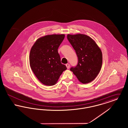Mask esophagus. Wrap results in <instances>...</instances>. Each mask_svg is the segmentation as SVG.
<instances>
[{"mask_svg": "<svg viewBox=\"0 0 128 128\" xmlns=\"http://www.w3.org/2000/svg\"><path fill=\"white\" fill-rule=\"evenodd\" d=\"M66 67H67L68 69V68H70V64H68V63H67V64H66Z\"/></svg>", "mask_w": 128, "mask_h": 128, "instance_id": "1", "label": "esophagus"}]
</instances>
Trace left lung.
<instances>
[{
  "instance_id": "left-lung-1",
  "label": "left lung",
  "mask_w": 128,
  "mask_h": 128,
  "mask_svg": "<svg viewBox=\"0 0 128 128\" xmlns=\"http://www.w3.org/2000/svg\"><path fill=\"white\" fill-rule=\"evenodd\" d=\"M67 39L75 50L78 58L77 66L70 70L82 84L94 79L102 65V53L95 41L85 34H68Z\"/></svg>"
}]
</instances>
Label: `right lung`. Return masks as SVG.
<instances>
[{
  "label": "right lung",
  "instance_id": "obj_1",
  "mask_svg": "<svg viewBox=\"0 0 128 128\" xmlns=\"http://www.w3.org/2000/svg\"><path fill=\"white\" fill-rule=\"evenodd\" d=\"M64 34L48 35L38 39L30 49L29 61L32 70L44 85H55L67 70L62 64L58 49Z\"/></svg>",
  "mask_w": 128,
  "mask_h": 128
}]
</instances>
